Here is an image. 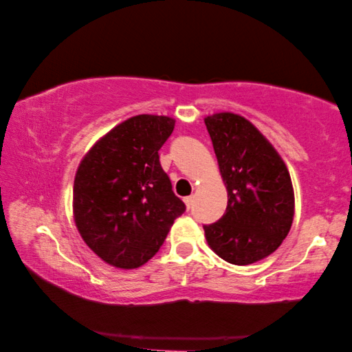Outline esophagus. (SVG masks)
<instances>
[{
	"mask_svg": "<svg viewBox=\"0 0 352 352\" xmlns=\"http://www.w3.org/2000/svg\"><path fill=\"white\" fill-rule=\"evenodd\" d=\"M193 201H195V198H193V197H187V198H184V203H186L187 209H190V207L193 206Z\"/></svg>",
	"mask_w": 352,
	"mask_h": 352,
	"instance_id": "34e87169",
	"label": "esophagus"
}]
</instances>
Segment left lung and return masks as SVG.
Returning a JSON list of instances; mask_svg holds the SVG:
<instances>
[{
  "mask_svg": "<svg viewBox=\"0 0 352 352\" xmlns=\"http://www.w3.org/2000/svg\"><path fill=\"white\" fill-rule=\"evenodd\" d=\"M228 190V207L204 226L207 245L223 261L250 265L278 250L295 217L289 168L250 120L232 112L204 118Z\"/></svg>",
  "mask_w": 352,
  "mask_h": 352,
  "instance_id": "obj_1",
  "label": "left lung"
}]
</instances>
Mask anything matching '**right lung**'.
Returning <instances> with one entry per match:
<instances>
[{
    "label": "right lung",
    "mask_w": 352,
    "mask_h": 352,
    "mask_svg": "<svg viewBox=\"0 0 352 352\" xmlns=\"http://www.w3.org/2000/svg\"><path fill=\"white\" fill-rule=\"evenodd\" d=\"M175 123L166 115H135L102 135L80 160L73 186L74 224L111 267L146 263L186 210L157 153Z\"/></svg>",
    "instance_id": "1"
}]
</instances>
